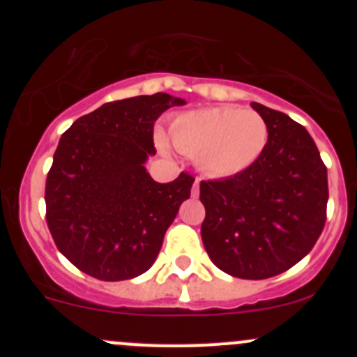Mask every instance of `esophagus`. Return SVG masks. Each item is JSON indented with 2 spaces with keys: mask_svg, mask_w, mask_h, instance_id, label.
Returning <instances> with one entry per match:
<instances>
[{
  "mask_svg": "<svg viewBox=\"0 0 357 357\" xmlns=\"http://www.w3.org/2000/svg\"><path fill=\"white\" fill-rule=\"evenodd\" d=\"M200 193V179H195V183H193V188H192V197H199Z\"/></svg>",
  "mask_w": 357,
  "mask_h": 357,
  "instance_id": "esophagus-1",
  "label": "esophagus"
}]
</instances>
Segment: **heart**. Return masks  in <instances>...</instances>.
Returning <instances> with one entry per match:
<instances>
[{
	"instance_id": "heart-1",
	"label": "heart",
	"mask_w": 357,
	"mask_h": 357,
	"mask_svg": "<svg viewBox=\"0 0 357 357\" xmlns=\"http://www.w3.org/2000/svg\"><path fill=\"white\" fill-rule=\"evenodd\" d=\"M176 149L197 162L208 176L229 178L250 167L268 143V124L255 110L236 107L186 112L171 122ZM162 150L167 143L157 135Z\"/></svg>"
}]
</instances>
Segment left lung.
I'll list each match as a JSON object with an SVG mask.
<instances>
[{
	"label": "left lung",
	"instance_id": "obj_1",
	"mask_svg": "<svg viewBox=\"0 0 357 357\" xmlns=\"http://www.w3.org/2000/svg\"><path fill=\"white\" fill-rule=\"evenodd\" d=\"M250 105L268 124V143L240 174L200 183L202 242L221 271L264 280L314 247L325 228L328 178L304 126L283 112Z\"/></svg>",
	"mask_w": 357,
	"mask_h": 357
}]
</instances>
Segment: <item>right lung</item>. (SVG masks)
Wrapping results in <instances>:
<instances>
[{"instance_id":"right-lung-1","label":"right lung","mask_w":357,"mask_h":357,"mask_svg":"<svg viewBox=\"0 0 357 357\" xmlns=\"http://www.w3.org/2000/svg\"><path fill=\"white\" fill-rule=\"evenodd\" d=\"M167 93L135 96L79 117L60 138L46 178V222L56 247L86 275L121 282L152 268L195 179L157 183L153 124L185 105Z\"/></svg>"}]
</instances>
